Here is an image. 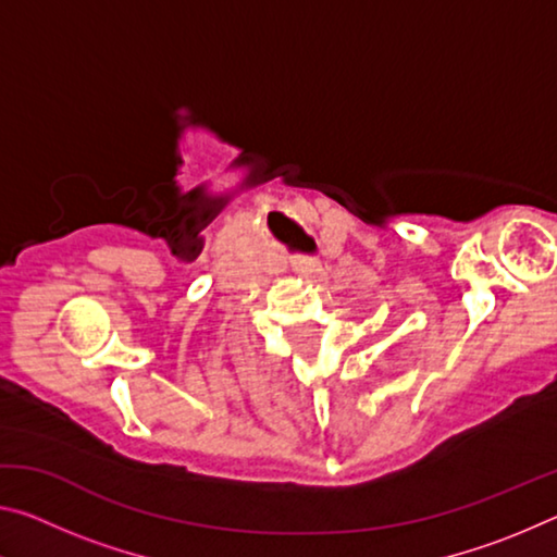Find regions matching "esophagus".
Returning <instances> with one entry per match:
<instances>
[{"label": "esophagus", "instance_id": "esophagus-1", "mask_svg": "<svg viewBox=\"0 0 557 557\" xmlns=\"http://www.w3.org/2000/svg\"><path fill=\"white\" fill-rule=\"evenodd\" d=\"M297 270L301 272V275H314V272H317L312 262H297Z\"/></svg>", "mask_w": 557, "mask_h": 557}]
</instances>
